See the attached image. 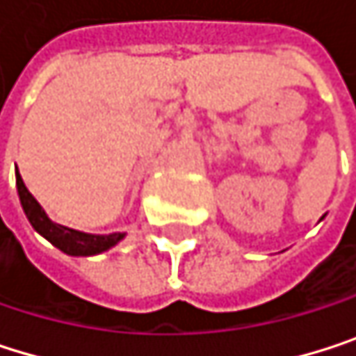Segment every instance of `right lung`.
<instances>
[{"instance_id": "1", "label": "right lung", "mask_w": 356, "mask_h": 356, "mask_svg": "<svg viewBox=\"0 0 356 356\" xmlns=\"http://www.w3.org/2000/svg\"><path fill=\"white\" fill-rule=\"evenodd\" d=\"M16 188H18L20 204H22L24 215H26L29 223L33 225V229L37 234H41L47 242H51L56 248H60L62 252H66L70 257H93V254L106 252L124 238V234H110V236L83 234V232H76V229L54 223L45 215L41 204L33 198V194L26 190L18 168H16Z\"/></svg>"}]
</instances>
